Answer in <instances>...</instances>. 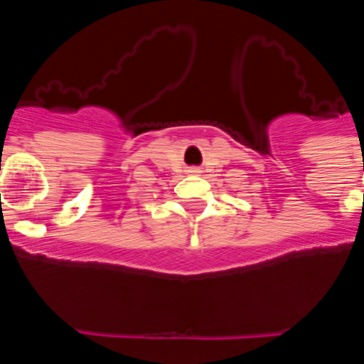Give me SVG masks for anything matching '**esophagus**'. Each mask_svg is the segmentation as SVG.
Segmentation results:
<instances>
[{
    "label": "esophagus",
    "mask_w": 364,
    "mask_h": 364,
    "mask_svg": "<svg viewBox=\"0 0 364 364\" xmlns=\"http://www.w3.org/2000/svg\"><path fill=\"white\" fill-rule=\"evenodd\" d=\"M189 173H198L197 167H193V169H189Z\"/></svg>",
    "instance_id": "esophagus-1"
}]
</instances>
